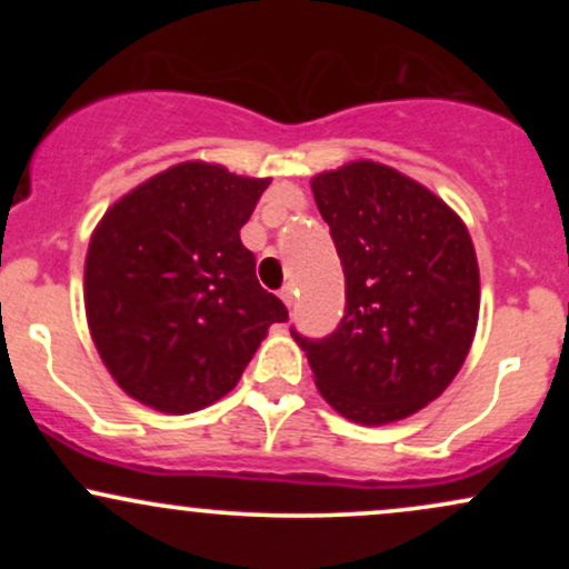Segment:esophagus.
<instances>
[{"instance_id": "obj_1", "label": "esophagus", "mask_w": 569, "mask_h": 569, "mask_svg": "<svg viewBox=\"0 0 569 569\" xmlns=\"http://www.w3.org/2000/svg\"><path fill=\"white\" fill-rule=\"evenodd\" d=\"M280 299H283V305H286V307H291V305H293V299H297V289H293L291 283H289V286H283V289H280Z\"/></svg>"}]
</instances>
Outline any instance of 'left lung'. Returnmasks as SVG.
Wrapping results in <instances>:
<instances>
[{"label": "left lung", "mask_w": 569, "mask_h": 569, "mask_svg": "<svg viewBox=\"0 0 569 569\" xmlns=\"http://www.w3.org/2000/svg\"><path fill=\"white\" fill-rule=\"evenodd\" d=\"M310 187L342 262L345 316L323 339L291 335L339 415L361 426L403 420L449 388L471 350L481 302L473 240L439 194L382 162L352 160Z\"/></svg>", "instance_id": "8db88e82"}]
</instances>
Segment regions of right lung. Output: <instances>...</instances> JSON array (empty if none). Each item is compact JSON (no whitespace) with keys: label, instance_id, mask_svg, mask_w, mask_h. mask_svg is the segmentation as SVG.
Returning <instances> with one entry per match:
<instances>
[{"label":"right lung","instance_id":"add662e5","mask_svg":"<svg viewBox=\"0 0 569 569\" xmlns=\"http://www.w3.org/2000/svg\"><path fill=\"white\" fill-rule=\"evenodd\" d=\"M270 179L187 160L103 213L84 257V312L103 367L166 415L211 407L238 385L289 310L240 243Z\"/></svg>","mask_w":569,"mask_h":569}]
</instances>
